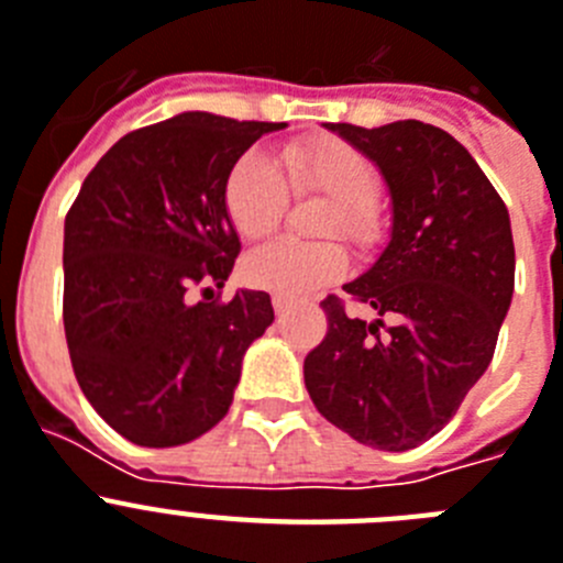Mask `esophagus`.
<instances>
[{"label": "esophagus", "instance_id": "obj_1", "mask_svg": "<svg viewBox=\"0 0 563 563\" xmlns=\"http://www.w3.org/2000/svg\"><path fill=\"white\" fill-rule=\"evenodd\" d=\"M272 306H275L277 314H283V311L291 309V300H288V297H283V295H275V297H272Z\"/></svg>", "mask_w": 563, "mask_h": 563}]
</instances>
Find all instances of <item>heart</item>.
I'll list each match as a JSON object with an SVG mask.
<instances>
[{
  "label": "heart",
  "mask_w": 563,
  "mask_h": 563,
  "mask_svg": "<svg viewBox=\"0 0 563 563\" xmlns=\"http://www.w3.org/2000/svg\"><path fill=\"white\" fill-rule=\"evenodd\" d=\"M379 169L374 161L340 139H309L286 146L280 158L261 153L243 155L223 187V203L234 232L249 241L275 232L288 207V192L322 195L331 209L322 234H340L365 246L374 234L371 207L379 198ZM349 257L340 243L272 241L243 257V275L252 286L283 297H300L329 286L345 272Z\"/></svg>",
  "instance_id": "heart-1"
}]
</instances>
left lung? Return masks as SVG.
<instances>
[{
    "label": "left lung",
    "instance_id": "8db88e82",
    "mask_svg": "<svg viewBox=\"0 0 563 563\" xmlns=\"http://www.w3.org/2000/svg\"><path fill=\"white\" fill-rule=\"evenodd\" d=\"M325 126L379 166L394 227L379 261L342 286L379 320L349 317L340 297H325L329 331L302 363L306 388L351 439L408 451L451 422L490 365L516 283L510 214L473 155L439 126Z\"/></svg>",
    "mask_w": 563,
    "mask_h": 563
}]
</instances>
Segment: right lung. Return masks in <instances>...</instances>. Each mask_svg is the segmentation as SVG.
Wrapping results in <instances>:
<instances>
[{
    "label": "right lung",
    "instance_id": "add662e5",
    "mask_svg": "<svg viewBox=\"0 0 563 563\" xmlns=\"http://www.w3.org/2000/svg\"><path fill=\"white\" fill-rule=\"evenodd\" d=\"M286 124L180 112L101 155L65 218V334L87 402L141 448H175L227 417L246 349L275 320L266 291L223 288L241 241L223 187Z\"/></svg>",
    "mask_w": 563,
    "mask_h": 563
}]
</instances>
